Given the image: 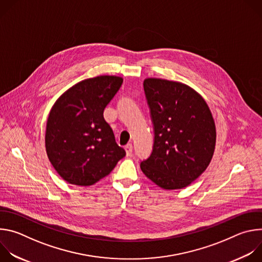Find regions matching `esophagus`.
I'll return each mask as SVG.
<instances>
[{"label":"esophagus","mask_w":262,"mask_h":262,"mask_svg":"<svg viewBox=\"0 0 262 262\" xmlns=\"http://www.w3.org/2000/svg\"><path fill=\"white\" fill-rule=\"evenodd\" d=\"M124 149H125V151H126V156H130L132 154H133V144H127L125 147H124Z\"/></svg>","instance_id":"1"}]
</instances>
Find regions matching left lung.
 <instances>
[{
  "label": "left lung",
  "mask_w": 262,
  "mask_h": 262,
  "mask_svg": "<svg viewBox=\"0 0 262 262\" xmlns=\"http://www.w3.org/2000/svg\"><path fill=\"white\" fill-rule=\"evenodd\" d=\"M155 125L152 154L142 172L164 190L190 185L208 167L215 148V124L204 98L189 85L144 80Z\"/></svg>",
  "instance_id": "8db88e82"
}]
</instances>
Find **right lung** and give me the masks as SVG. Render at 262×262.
<instances>
[{"mask_svg": "<svg viewBox=\"0 0 262 262\" xmlns=\"http://www.w3.org/2000/svg\"><path fill=\"white\" fill-rule=\"evenodd\" d=\"M118 76H98L67 89L52 106L46 150L57 173L68 183L92 185L125 157L103 110L121 87Z\"/></svg>", "mask_w": 262, "mask_h": 262, "instance_id": "obj_1", "label": "right lung"}]
</instances>
